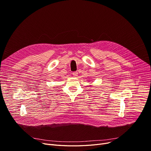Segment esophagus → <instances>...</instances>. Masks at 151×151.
Segmentation results:
<instances>
[{
  "label": "esophagus",
  "mask_w": 151,
  "mask_h": 151,
  "mask_svg": "<svg viewBox=\"0 0 151 151\" xmlns=\"http://www.w3.org/2000/svg\"><path fill=\"white\" fill-rule=\"evenodd\" d=\"M78 73L77 72V71H75V72L73 73V76L75 77H76L78 76Z\"/></svg>",
  "instance_id": "1"
}]
</instances>
